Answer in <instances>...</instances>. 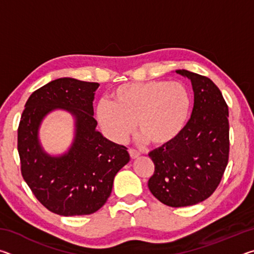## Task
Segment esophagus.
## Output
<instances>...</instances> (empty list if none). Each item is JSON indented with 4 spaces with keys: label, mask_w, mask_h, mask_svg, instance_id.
<instances>
[{
    "label": "esophagus",
    "mask_w": 254,
    "mask_h": 254,
    "mask_svg": "<svg viewBox=\"0 0 254 254\" xmlns=\"http://www.w3.org/2000/svg\"><path fill=\"white\" fill-rule=\"evenodd\" d=\"M128 153H130V157L132 158V159H135V158H137L140 156V152H137L136 150H134V149H128Z\"/></svg>",
    "instance_id": "34e87169"
}]
</instances>
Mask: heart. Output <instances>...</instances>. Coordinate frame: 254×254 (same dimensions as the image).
Returning <instances> with one entry per match:
<instances>
[{
	"label": "heart",
	"mask_w": 254,
	"mask_h": 254,
	"mask_svg": "<svg viewBox=\"0 0 254 254\" xmlns=\"http://www.w3.org/2000/svg\"><path fill=\"white\" fill-rule=\"evenodd\" d=\"M112 103L102 101L96 119L104 134L123 142L134 131L153 147H165L177 139L186 126L191 107L188 89L180 83L149 80L118 86Z\"/></svg>",
	"instance_id": "1"
}]
</instances>
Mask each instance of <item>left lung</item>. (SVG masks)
<instances>
[{
    "label": "left lung",
    "mask_w": 254,
    "mask_h": 254,
    "mask_svg": "<svg viewBox=\"0 0 254 254\" xmlns=\"http://www.w3.org/2000/svg\"><path fill=\"white\" fill-rule=\"evenodd\" d=\"M176 71L190 79L194 107L177 139L149 153L154 173L148 187L162 204L184 207L207 199L221 183L229 162V107L208 77Z\"/></svg>",
    "instance_id": "left-lung-1"
}]
</instances>
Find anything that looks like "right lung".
Returning a JSON list of instances; mask_svg holds the SVG:
<instances>
[{"instance_id":"add662e5","label":"right lung","mask_w":254,"mask_h":254,"mask_svg":"<svg viewBox=\"0 0 254 254\" xmlns=\"http://www.w3.org/2000/svg\"><path fill=\"white\" fill-rule=\"evenodd\" d=\"M98 83L59 78L34 91L25 103L18 127L21 174L47 209L63 216L95 213L106 203L118 171L130 160L127 148L96 130L93 101ZM64 108L76 119L70 151L51 157L37 140L40 123L49 111Z\"/></svg>"}]
</instances>
